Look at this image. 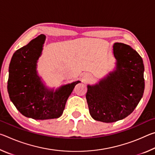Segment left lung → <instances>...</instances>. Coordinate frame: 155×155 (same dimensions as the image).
<instances>
[{
  "instance_id": "1",
  "label": "left lung",
  "mask_w": 155,
  "mask_h": 155,
  "mask_svg": "<svg viewBox=\"0 0 155 155\" xmlns=\"http://www.w3.org/2000/svg\"><path fill=\"white\" fill-rule=\"evenodd\" d=\"M116 69L94 85H87L86 94L91 116L110 123L122 120L132 113L142 98L144 66L137 52L123 43L113 46Z\"/></svg>"
}]
</instances>
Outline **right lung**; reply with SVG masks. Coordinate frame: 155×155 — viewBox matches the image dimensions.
I'll return each mask as SVG.
<instances>
[{
  "mask_svg": "<svg viewBox=\"0 0 155 155\" xmlns=\"http://www.w3.org/2000/svg\"><path fill=\"white\" fill-rule=\"evenodd\" d=\"M45 35H41L17 50L9 64L7 90L10 100L25 117L34 120L58 118L75 85H63L54 91L47 88L37 74V62L42 52Z\"/></svg>",
  "mask_w": 155,
  "mask_h": 155,
  "instance_id": "right-lung-1",
  "label": "right lung"
}]
</instances>
